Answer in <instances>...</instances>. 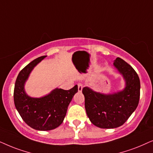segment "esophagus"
<instances>
[{
    "mask_svg": "<svg viewBox=\"0 0 153 153\" xmlns=\"http://www.w3.org/2000/svg\"><path fill=\"white\" fill-rule=\"evenodd\" d=\"M78 91H82V89L83 88V85L82 83H78Z\"/></svg>",
    "mask_w": 153,
    "mask_h": 153,
    "instance_id": "34e87169",
    "label": "esophagus"
}]
</instances>
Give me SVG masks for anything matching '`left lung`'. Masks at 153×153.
Here are the masks:
<instances>
[{"mask_svg":"<svg viewBox=\"0 0 153 153\" xmlns=\"http://www.w3.org/2000/svg\"><path fill=\"white\" fill-rule=\"evenodd\" d=\"M114 66L125 80L123 90L104 94L89 87L82 89L85 107L91 123L102 129H113L123 125L136 109L140 98V80L134 69L117 57Z\"/></svg>","mask_w":153,"mask_h":153,"instance_id":"obj_1","label":"left lung"}]
</instances>
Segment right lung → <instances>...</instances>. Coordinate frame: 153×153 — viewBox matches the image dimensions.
Segmentation results:
<instances>
[{
    "label": "right lung",
    "mask_w": 153,
    "mask_h": 153,
    "mask_svg": "<svg viewBox=\"0 0 153 153\" xmlns=\"http://www.w3.org/2000/svg\"><path fill=\"white\" fill-rule=\"evenodd\" d=\"M46 56L36 59L20 71L14 89V102L22 120L29 127L39 131L54 129L63 123L69 103L78 90L76 85L69 90L56 88L40 98L26 94V81L34 67Z\"/></svg>",
    "instance_id": "obj_1"
}]
</instances>
